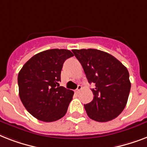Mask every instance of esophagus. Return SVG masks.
<instances>
[{"label":"esophagus","mask_w":147,"mask_h":147,"mask_svg":"<svg viewBox=\"0 0 147 147\" xmlns=\"http://www.w3.org/2000/svg\"><path fill=\"white\" fill-rule=\"evenodd\" d=\"M82 85H78V88H77V89L76 90V93H79V92L82 90Z\"/></svg>","instance_id":"1"}]
</instances>
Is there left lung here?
<instances>
[{
  "label": "left lung",
  "instance_id": "left-lung-1",
  "mask_svg": "<svg viewBox=\"0 0 147 147\" xmlns=\"http://www.w3.org/2000/svg\"><path fill=\"white\" fill-rule=\"evenodd\" d=\"M88 81L94 83L93 100L85 105L88 116L98 122L116 118L123 111L130 91L129 72L111 54L94 49H72Z\"/></svg>",
  "mask_w": 147,
  "mask_h": 147
}]
</instances>
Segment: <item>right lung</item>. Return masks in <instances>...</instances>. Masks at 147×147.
<instances>
[{"label":"right lung","instance_id":"obj_1","mask_svg":"<svg viewBox=\"0 0 147 147\" xmlns=\"http://www.w3.org/2000/svg\"><path fill=\"white\" fill-rule=\"evenodd\" d=\"M68 49H53L36 54L18 74L19 95L27 111L40 121L53 122L66 114L74 92L60 86L61 71Z\"/></svg>","mask_w":147,"mask_h":147}]
</instances>
